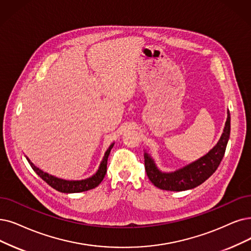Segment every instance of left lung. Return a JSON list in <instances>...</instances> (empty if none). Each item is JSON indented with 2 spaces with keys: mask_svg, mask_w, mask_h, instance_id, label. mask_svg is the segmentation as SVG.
<instances>
[{
  "mask_svg": "<svg viewBox=\"0 0 251 251\" xmlns=\"http://www.w3.org/2000/svg\"><path fill=\"white\" fill-rule=\"evenodd\" d=\"M230 133V116L227 112V118L224 133L220 137L218 143L213 149L190 165L178 170L174 173H162L156 168L152 158L147 153L144 154L145 171L150 181L156 187L173 192H181L194 188L211 176L218 168L225 155L226 144Z\"/></svg>",
  "mask_w": 251,
  "mask_h": 251,
  "instance_id": "8db88e82",
  "label": "left lung"
}]
</instances>
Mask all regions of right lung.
<instances>
[{
  "mask_svg": "<svg viewBox=\"0 0 251 251\" xmlns=\"http://www.w3.org/2000/svg\"><path fill=\"white\" fill-rule=\"evenodd\" d=\"M113 145H114V143H112L111 145H110V147L107 149L105 156L102 160L101 165H100L98 172L93 177H89V178L84 179V180H79V181H69V180L59 179V178H56L54 176L49 175V174L41 171V170H40L39 168H37L27 157H26V159H27L28 164L31 165L32 169L36 172V174L38 176H40V178H42L48 185H50L52 188L56 189L57 192L66 193V194L81 193V192H85V190L93 189L102 182V180L104 179V177L106 175V172H107L108 156H109L110 151H111Z\"/></svg>",
  "mask_w": 251,
  "mask_h": 251,
  "instance_id": "1",
  "label": "right lung"
}]
</instances>
